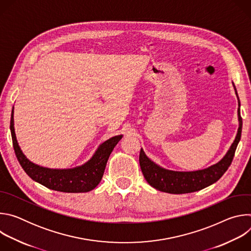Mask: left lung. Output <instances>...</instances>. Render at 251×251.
I'll list each match as a JSON object with an SVG mask.
<instances>
[{"label":"left lung","instance_id":"obj_1","mask_svg":"<svg viewBox=\"0 0 251 251\" xmlns=\"http://www.w3.org/2000/svg\"><path fill=\"white\" fill-rule=\"evenodd\" d=\"M234 86V84H233ZM235 89V86H234ZM235 93L237 95L236 89ZM238 98V96H237ZM238 105L240 102L238 99ZM238 107V121L239 127L236 137L230 146L226 156L217 164H214L206 169L194 171V172H175L161 168L152 162L141 149L139 162L144 177L150 186L158 191L169 194H188L201 191L213 183L218 182L223 175L230 166L238 142L241 137L242 118L240 116V108Z\"/></svg>","mask_w":251,"mask_h":251}]
</instances>
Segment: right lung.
<instances>
[{
  "label": "right lung",
  "instance_id": "right-lung-1",
  "mask_svg": "<svg viewBox=\"0 0 251 251\" xmlns=\"http://www.w3.org/2000/svg\"><path fill=\"white\" fill-rule=\"evenodd\" d=\"M10 128L16 156L26 175L33 181L50 190L63 193H86L96 188L103 176L106 163L111 152L122 138V135H118L102 143L93 157L80 167L56 170L35 165L23 154L15 134L14 110L12 111Z\"/></svg>",
  "mask_w": 251,
  "mask_h": 251
}]
</instances>
